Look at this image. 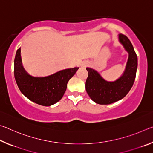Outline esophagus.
I'll list each match as a JSON object with an SVG mask.
<instances>
[{
  "label": "esophagus",
  "mask_w": 153,
  "mask_h": 153,
  "mask_svg": "<svg viewBox=\"0 0 153 153\" xmlns=\"http://www.w3.org/2000/svg\"><path fill=\"white\" fill-rule=\"evenodd\" d=\"M88 65V61H84L82 62V64H81V67H86Z\"/></svg>",
  "instance_id": "esophagus-1"
}]
</instances>
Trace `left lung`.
I'll return each instance as SVG.
<instances>
[{
    "label": "left lung",
    "instance_id": "1",
    "mask_svg": "<svg viewBox=\"0 0 153 153\" xmlns=\"http://www.w3.org/2000/svg\"><path fill=\"white\" fill-rule=\"evenodd\" d=\"M119 42L128 53V59L122 75L115 81L105 79L95 69L87 67L88 77L86 90L90 98L99 105H109L122 99L131 90L138 67V58L132 45L126 36L118 34Z\"/></svg>",
    "mask_w": 153,
    "mask_h": 153
}]
</instances>
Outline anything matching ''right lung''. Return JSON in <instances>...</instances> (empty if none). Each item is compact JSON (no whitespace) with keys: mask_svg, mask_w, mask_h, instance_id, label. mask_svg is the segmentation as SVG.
Here are the masks:
<instances>
[{"mask_svg":"<svg viewBox=\"0 0 153 153\" xmlns=\"http://www.w3.org/2000/svg\"><path fill=\"white\" fill-rule=\"evenodd\" d=\"M79 67L65 69L45 77L30 75L22 65L21 48L14 60V76L20 91L31 101L42 106H51L60 100L67 89L69 80Z\"/></svg>","mask_w":153,"mask_h":153,"instance_id":"right-lung-1","label":"right lung"}]
</instances>
